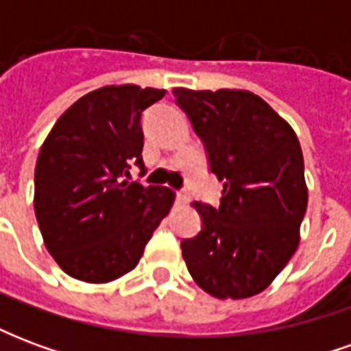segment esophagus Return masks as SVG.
<instances>
[{
  "label": "esophagus",
  "instance_id": "esophagus-1",
  "mask_svg": "<svg viewBox=\"0 0 351 351\" xmlns=\"http://www.w3.org/2000/svg\"><path fill=\"white\" fill-rule=\"evenodd\" d=\"M175 199H176V203H178V205H186V203L190 201V195H188L186 191H176Z\"/></svg>",
  "mask_w": 351,
  "mask_h": 351
}]
</instances>
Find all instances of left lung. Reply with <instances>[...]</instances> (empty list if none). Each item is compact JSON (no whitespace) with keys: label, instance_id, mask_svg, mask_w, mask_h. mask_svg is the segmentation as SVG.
I'll return each instance as SVG.
<instances>
[{"label":"left lung","instance_id":"1","mask_svg":"<svg viewBox=\"0 0 351 351\" xmlns=\"http://www.w3.org/2000/svg\"><path fill=\"white\" fill-rule=\"evenodd\" d=\"M208 171L223 182L220 205L195 203L201 231L180 243L206 293L244 299L263 291L299 244L308 191L295 131L261 97L243 90L175 88Z\"/></svg>","mask_w":351,"mask_h":351}]
</instances>
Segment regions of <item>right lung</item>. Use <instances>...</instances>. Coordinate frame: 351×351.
Wrapping results in <instances>:
<instances>
[{
  "label": "right lung",
  "mask_w": 351,
  "mask_h": 351,
  "mask_svg": "<svg viewBox=\"0 0 351 351\" xmlns=\"http://www.w3.org/2000/svg\"><path fill=\"white\" fill-rule=\"evenodd\" d=\"M165 90L133 84L86 93L60 116L35 165V216L69 276L110 282L135 269L175 193L128 182L143 163V114Z\"/></svg>",
  "instance_id": "add662e5"
}]
</instances>
